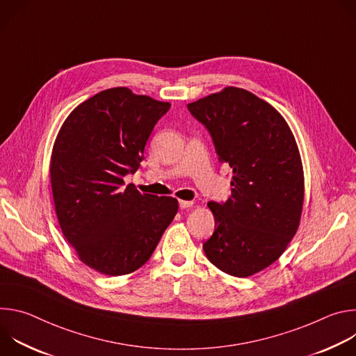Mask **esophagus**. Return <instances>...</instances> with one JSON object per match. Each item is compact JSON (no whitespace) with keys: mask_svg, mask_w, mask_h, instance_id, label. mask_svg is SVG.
Segmentation results:
<instances>
[{"mask_svg":"<svg viewBox=\"0 0 356 356\" xmlns=\"http://www.w3.org/2000/svg\"><path fill=\"white\" fill-rule=\"evenodd\" d=\"M193 206V201H186V200H179V207L181 209V210H186V209H188V207H191Z\"/></svg>","mask_w":356,"mask_h":356,"instance_id":"1","label":"esophagus"}]
</instances>
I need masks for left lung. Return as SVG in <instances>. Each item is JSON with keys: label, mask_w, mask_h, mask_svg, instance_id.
I'll use <instances>...</instances> for the list:
<instances>
[{"label": "left lung", "mask_w": 356, "mask_h": 356, "mask_svg": "<svg viewBox=\"0 0 356 356\" xmlns=\"http://www.w3.org/2000/svg\"><path fill=\"white\" fill-rule=\"evenodd\" d=\"M187 108L234 173L229 198L209 202L216 229L202 249L220 270L248 277L277 261L298 228L304 175L296 139L270 104L243 88L227 87Z\"/></svg>", "instance_id": "obj_1"}]
</instances>
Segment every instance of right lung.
<instances>
[{
  "label": "right lung",
  "instance_id": "right-lung-1",
  "mask_svg": "<svg viewBox=\"0 0 356 356\" xmlns=\"http://www.w3.org/2000/svg\"><path fill=\"white\" fill-rule=\"evenodd\" d=\"M169 108L127 87L108 88L76 107L58 134L50 158L56 216L80 261L99 273L121 276L145 265L177 213L176 198L124 181Z\"/></svg>",
  "mask_w": 356,
  "mask_h": 356
}]
</instances>
